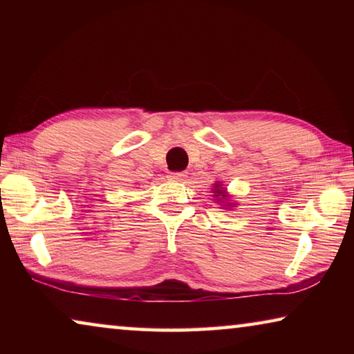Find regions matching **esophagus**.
Here are the masks:
<instances>
[{"instance_id":"1","label":"esophagus","mask_w":354,"mask_h":354,"mask_svg":"<svg viewBox=\"0 0 354 354\" xmlns=\"http://www.w3.org/2000/svg\"><path fill=\"white\" fill-rule=\"evenodd\" d=\"M185 176H187V175H185V173H170V175H169V179H171V181H179V183H181V181H184V179H185Z\"/></svg>"}]
</instances>
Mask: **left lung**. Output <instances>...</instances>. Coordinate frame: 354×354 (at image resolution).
<instances>
[{
    "label": "left lung",
    "instance_id": "left-lung-1",
    "mask_svg": "<svg viewBox=\"0 0 354 354\" xmlns=\"http://www.w3.org/2000/svg\"><path fill=\"white\" fill-rule=\"evenodd\" d=\"M212 196L215 203H218V205L221 206V209H232L237 206L236 201H232L231 195L227 194L226 192V187H223V184H221L220 181H215L214 184V189H212Z\"/></svg>",
    "mask_w": 354,
    "mask_h": 354
}]
</instances>
